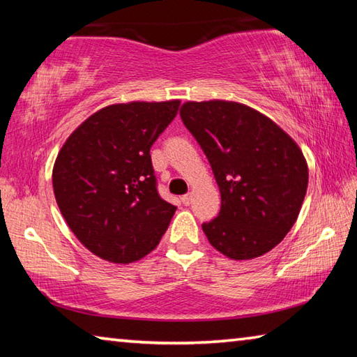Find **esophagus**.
I'll return each mask as SVG.
<instances>
[{"label":"esophagus","instance_id":"34e87169","mask_svg":"<svg viewBox=\"0 0 357 357\" xmlns=\"http://www.w3.org/2000/svg\"><path fill=\"white\" fill-rule=\"evenodd\" d=\"M181 200H183L184 206H189V204H190V193H187V195H183V198H181Z\"/></svg>","mask_w":357,"mask_h":357}]
</instances>
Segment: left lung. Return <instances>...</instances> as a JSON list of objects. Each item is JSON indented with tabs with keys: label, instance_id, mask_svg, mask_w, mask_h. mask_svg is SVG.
Wrapping results in <instances>:
<instances>
[{
	"label": "left lung",
	"instance_id": "8db88e82",
	"mask_svg": "<svg viewBox=\"0 0 357 357\" xmlns=\"http://www.w3.org/2000/svg\"><path fill=\"white\" fill-rule=\"evenodd\" d=\"M179 114L220 189L219 214L202 225L211 245L233 259L273 250L298 219L309 184L298 144L238 102H185Z\"/></svg>",
	"mask_w": 357,
	"mask_h": 357
}]
</instances>
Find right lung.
I'll return each instance as SVG.
<instances>
[{"mask_svg":"<svg viewBox=\"0 0 357 357\" xmlns=\"http://www.w3.org/2000/svg\"><path fill=\"white\" fill-rule=\"evenodd\" d=\"M181 102H130L94 113L72 132L53 167L58 208L78 241L112 263L155 249L176 206L157 190L151 146Z\"/></svg>","mask_w":357,"mask_h":357,"instance_id":"1","label":"right lung"}]
</instances>
